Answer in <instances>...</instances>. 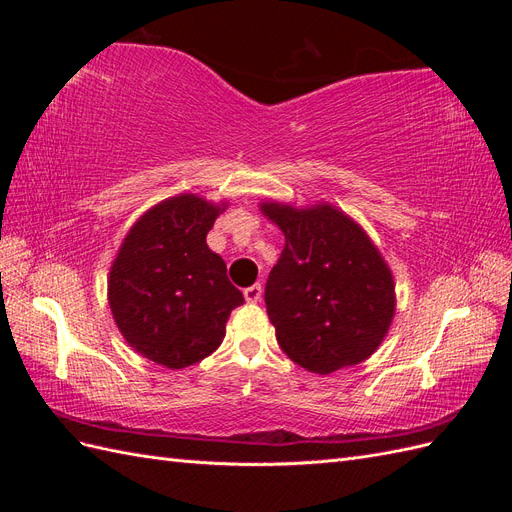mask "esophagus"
<instances>
[{"label": "esophagus", "instance_id": "1", "mask_svg": "<svg viewBox=\"0 0 512 512\" xmlns=\"http://www.w3.org/2000/svg\"><path fill=\"white\" fill-rule=\"evenodd\" d=\"M243 297L247 303H258L262 299V286L260 284H254L250 288L243 290Z\"/></svg>", "mask_w": 512, "mask_h": 512}]
</instances>
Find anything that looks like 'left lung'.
Masks as SVG:
<instances>
[{"label":"left lung","mask_w":512,"mask_h":512,"mask_svg":"<svg viewBox=\"0 0 512 512\" xmlns=\"http://www.w3.org/2000/svg\"><path fill=\"white\" fill-rule=\"evenodd\" d=\"M260 211L286 239L265 303L288 359L320 376L369 359L395 316L393 273L374 241L327 203L267 200Z\"/></svg>","instance_id":"1"}]
</instances>
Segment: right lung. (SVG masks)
Instances as JSON below:
<instances>
[{
  "instance_id": "add662e5",
  "label": "right lung",
  "mask_w": 512,
  "mask_h": 512,
  "mask_svg": "<svg viewBox=\"0 0 512 512\" xmlns=\"http://www.w3.org/2000/svg\"><path fill=\"white\" fill-rule=\"evenodd\" d=\"M226 209L196 194L166 198L123 239L108 273V305L123 339L145 359L183 369L218 350L243 294L207 232Z\"/></svg>"
}]
</instances>
